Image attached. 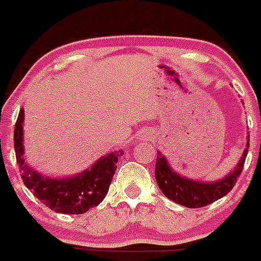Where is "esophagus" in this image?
<instances>
[{"mask_svg":"<svg viewBox=\"0 0 261 261\" xmlns=\"http://www.w3.org/2000/svg\"><path fill=\"white\" fill-rule=\"evenodd\" d=\"M150 133L146 132V130H141V132L137 135V141H147L150 138Z\"/></svg>","mask_w":261,"mask_h":261,"instance_id":"34e87169","label":"esophagus"}]
</instances>
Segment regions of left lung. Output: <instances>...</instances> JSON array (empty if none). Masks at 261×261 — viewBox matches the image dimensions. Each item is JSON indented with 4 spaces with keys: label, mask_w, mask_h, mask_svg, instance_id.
I'll return each instance as SVG.
<instances>
[{
    "label": "left lung",
    "mask_w": 261,
    "mask_h": 261,
    "mask_svg": "<svg viewBox=\"0 0 261 261\" xmlns=\"http://www.w3.org/2000/svg\"><path fill=\"white\" fill-rule=\"evenodd\" d=\"M250 147V136H247V145L234 170L220 180L200 181L183 176L172 170L167 158L161 151L156 153L155 180L159 190L167 199L172 200L186 208H202L212 202L217 201L232 190L237 179L243 170L244 161Z\"/></svg>",
    "instance_id": "8db88e82"
}]
</instances>
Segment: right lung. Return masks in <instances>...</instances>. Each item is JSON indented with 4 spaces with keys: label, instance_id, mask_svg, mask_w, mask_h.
<instances>
[{
    "label": "right lung",
    "instance_id": "add662e5",
    "mask_svg": "<svg viewBox=\"0 0 261 261\" xmlns=\"http://www.w3.org/2000/svg\"><path fill=\"white\" fill-rule=\"evenodd\" d=\"M23 123L24 111L20 108L14 128V149L24 186L45 206L56 213L82 214L90 208L98 206L107 195L116 171L117 159L124 154L123 150L106 154L77 175L66 177L45 176L27 165L23 146Z\"/></svg>",
    "mask_w": 261,
    "mask_h": 261
}]
</instances>
